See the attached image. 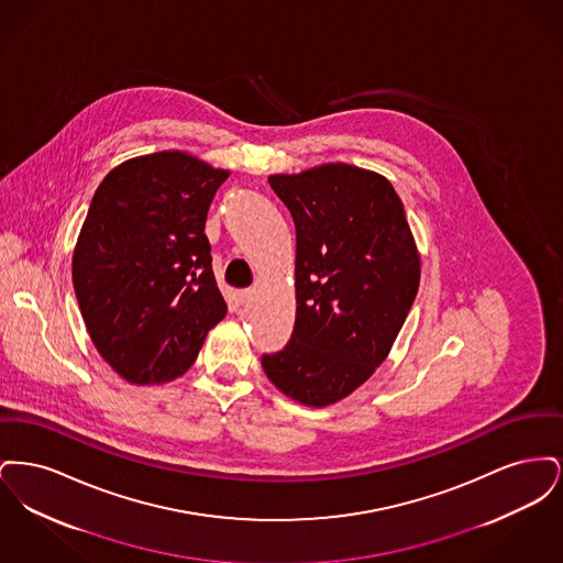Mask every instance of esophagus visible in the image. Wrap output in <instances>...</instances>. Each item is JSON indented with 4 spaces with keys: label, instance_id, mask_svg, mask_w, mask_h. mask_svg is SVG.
Instances as JSON below:
<instances>
[{
    "label": "esophagus",
    "instance_id": "obj_1",
    "mask_svg": "<svg viewBox=\"0 0 563 563\" xmlns=\"http://www.w3.org/2000/svg\"><path fill=\"white\" fill-rule=\"evenodd\" d=\"M251 297H253V291H239V294H236V303L244 306V303L251 301Z\"/></svg>",
    "mask_w": 563,
    "mask_h": 563
}]
</instances>
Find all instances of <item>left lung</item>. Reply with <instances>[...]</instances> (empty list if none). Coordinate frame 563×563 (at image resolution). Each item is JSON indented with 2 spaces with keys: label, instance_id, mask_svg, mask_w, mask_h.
<instances>
[{
  "label": "left lung",
  "instance_id": "8db88e82",
  "mask_svg": "<svg viewBox=\"0 0 563 563\" xmlns=\"http://www.w3.org/2000/svg\"><path fill=\"white\" fill-rule=\"evenodd\" d=\"M268 181L294 217L297 308L289 344L262 367L285 397L327 407L390 354L420 287V253L379 173L327 162Z\"/></svg>",
  "mask_w": 563,
  "mask_h": 563
}]
</instances>
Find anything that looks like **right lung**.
Instances as JSON below:
<instances>
[{
    "mask_svg": "<svg viewBox=\"0 0 563 563\" xmlns=\"http://www.w3.org/2000/svg\"><path fill=\"white\" fill-rule=\"evenodd\" d=\"M228 177L164 150L118 164L92 196L74 249V289L95 349L131 384L186 374L228 312L205 234Z\"/></svg>",
    "mask_w": 563,
    "mask_h": 563,
    "instance_id": "right-lung-1",
    "label": "right lung"
}]
</instances>
